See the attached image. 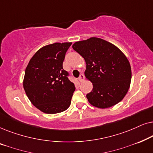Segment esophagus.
<instances>
[{
	"label": "esophagus",
	"instance_id": "obj_1",
	"mask_svg": "<svg viewBox=\"0 0 153 153\" xmlns=\"http://www.w3.org/2000/svg\"><path fill=\"white\" fill-rule=\"evenodd\" d=\"M84 77H85V76H84V74H81L80 76H79V77L78 78L79 81H80V82H82L83 79H84Z\"/></svg>",
	"mask_w": 153,
	"mask_h": 153
}]
</instances>
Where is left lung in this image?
Wrapping results in <instances>:
<instances>
[{"label":"left lung","mask_w":153,"mask_h":153,"mask_svg":"<svg viewBox=\"0 0 153 153\" xmlns=\"http://www.w3.org/2000/svg\"><path fill=\"white\" fill-rule=\"evenodd\" d=\"M86 62L85 76L93 83L86 97L92 105L105 108L122 100L128 91L131 67L124 53L113 44L97 37L72 45Z\"/></svg>","instance_id":"obj_1"}]
</instances>
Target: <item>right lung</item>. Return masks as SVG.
Here are the masks:
<instances>
[{
    "mask_svg": "<svg viewBox=\"0 0 153 153\" xmlns=\"http://www.w3.org/2000/svg\"><path fill=\"white\" fill-rule=\"evenodd\" d=\"M71 42L54 43L39 49L25 71L24 88L35 107L45 114L65 111L71 104L75 85L62 68Z\"/></svg>",
    "mask_w": 153,
    "mask_h": 153,
    "instance_id": "obj_1",
    "label": "right lung"
}]
</instances>
